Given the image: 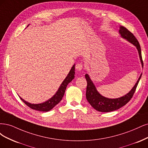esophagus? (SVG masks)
Masks as SVG:
<instances>
[{
	"label": "esophagus",
	"mask_w": 148,
	"mask_h": 148,
	"mask_svg": "<svg viewBox=\"0 0 148 148\" xmlns=\"http://www.w3.org/2000/svg\"><path fill=\"white\" fill-rule=\"evenodd\" d=\"M83 68V64L81 63H77L75 66V69L79 71H80Z\"/></svg>",
	"instance_id": "34e87169"
}]
</instances>
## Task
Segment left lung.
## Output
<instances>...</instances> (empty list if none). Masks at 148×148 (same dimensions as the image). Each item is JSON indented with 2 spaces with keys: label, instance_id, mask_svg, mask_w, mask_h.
Here are the masks:
<instances>
[{
  "label": "left lung",
  "instance_id": "left-lung-1",
  "mask_svg": "<svg viewBox=\"0 0 148 148\" xmlns=\"http://www.w3.org/2000/svg\"><path fill=\"white\" fill-rule=\"evenodd\" d=\"M119 28L120 29H119V34L121 35V37H122L123 39H125L128 42L131 43L132 44L136 47V48L138 51V54H139V57L142 67H143V63L141 56V47L139 42H138V41L137 40L135 37L133 36L132 33L128 31L126 27L122 26H120ZM141 75L142 74H141L140 77L138 78L135 85L128 93L120 98H108L102 96L98 92L96 87L94 85L93 81L90 79L89 75L88 74H86L85 76L87 82V87L86 90V98L87 101L90 104V105L98 111L108 112L116 111L117 109L121 108V107L125 106L131 99L133 94H134L135 92L138 82H139L141 79Z\"/></svg>",
  "mask_w": 148,
  "mask_h": 148
}]
</instances>
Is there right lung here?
<instances>
[{"instance_id":"add662e5","label":"right lung","mask_w":148,"mask_h":148,"mask_svg":"<svg viewBox=\"0 0 148 148\" xmlns=\"http://www.w3.org/2000/svg\"><path fill=\"white\" fill-rule=\"evenodd\" d=\"M29 25H28L27 26H29ZM74 74H75V64L73 66V67L71 68L68 75L66 76V77L63 81V82L61 83L59 88L58 89V90H57V92L55 93V94L51 98H50L49 99H48L47 101L44 103H39V104H32L25 101V99H23L20 96L19 97H20V99L26 104L27 106H29L32 109H34V110L39 111H43V112L49 111L51 109H53L56 104H58L61 101V100L62 99V98H63L64 95L66 87H67L68 84H69V82H71V81L74 79V77H75Z\"/></svg>"}]
</instances>
